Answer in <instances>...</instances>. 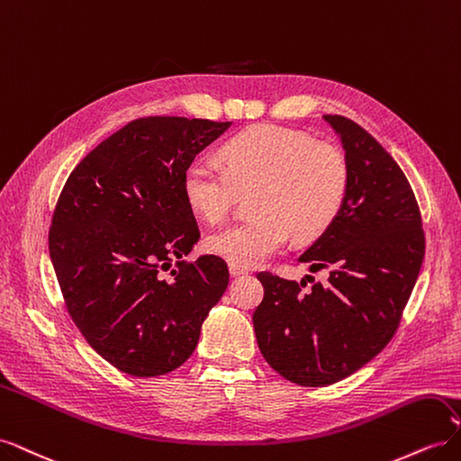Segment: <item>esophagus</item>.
<instances>
[{"label": "esophagus", "mask_w": 461, "mask_h": 461, "mask_svg": "<svg viewBox=\"0 0 461 461\" xmlns=\"http://www.w3.org/2000/svg\"><path fill=\"white\" fill-rule=\"evenodd\" d=\"M229 271L232 276H242V275H248V269L244 267H239V265H229Z\"/></svg>", "instance_id": "1"}]
</instances>
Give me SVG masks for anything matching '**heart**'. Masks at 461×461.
I'll use <instances>...</instances> for the list:
<instances>
[{
    "mask_svg": "<svg viewBox=\"0 0 461 461\" xmlns=\"http://www.w3.org/2000/svg\"><path fill=\"white\" fill-rule=\"evenodd\" d=\"M225 169L207 161L186 167L183 190L207 222L225 219L240 192H252L254 219L207 236L205 248L239 267H256L283 249L290 234L312 240L339 215L348 190L344 153L300 131L249 127L221 148Z\"/></svg>",
    "mask_w": 461,
    "mask_h": 461,
    "instance_id": "b5f03b06",
    "label": "heart"
}]
</instances>
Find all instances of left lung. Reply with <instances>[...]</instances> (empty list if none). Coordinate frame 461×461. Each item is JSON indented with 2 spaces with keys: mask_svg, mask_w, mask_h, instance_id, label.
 Returning a JSON list of instances; mask_svg holds the SVG:
<instances>
[{
  "mask_svg": "<svg viewBox=\"0 0 461 461\" xmlns=\"http://www.w3.org/2000/svg\"><path fill=\"white\" fill-rule=\"evenodd\" d=\"M323 119L340 138L348 190L339 215L298 261L312 273L327 269L329 281L303 292V283L259 273L265 296L254 312L265 361L302 386L339 383L383 350L425 256L420 207L398 163L354 121Z\"/></svg>",
  "mask_w": 461,
  "mask_h": 461,
  "instance_id": "left-lung-1",
  "label": "left lung"
}]
</instances>
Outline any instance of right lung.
I'll list each match as a JSON object with an SVG mask.
<instances>
[{"instance_id":"obj_1","label":"right lung","mask_w":461,"mask_h":461,"mask_svg":"<svg viewBox=\"0 0 461 461\" xmlns=\"http://www.w3.org/2000/svg\"><path fill=\"white\" fill-rule=\"evenodd\" d=\"M230 124L138 119L67 178L51 219L50 258L75 325L122 373L158 376L183 366L229 286L221 258L183 263L200 239L183 176ZM169 268L174 278L167 282L162 271Z\"/></svg>"}]
</instances>
